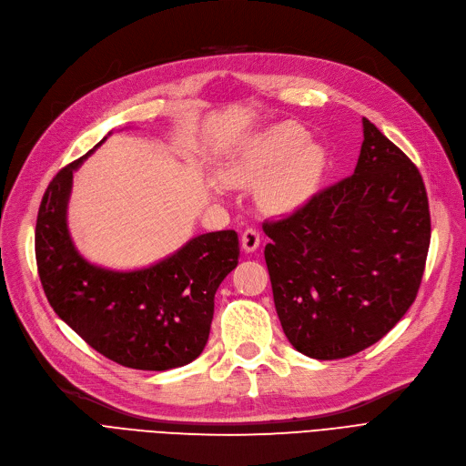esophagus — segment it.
<instances>
[{
    "label": "esophagus",
    "instance_id": "obj_1",
    "mask_svg": "<svg viewBox=\"0 0 466 466\" xmlns=\"http://www.w3.org/2000/svg\"><path fill=\"white\" fill-rule=\"evenodd\" d=\"M259 244H261V234H259V230L246 228L244 234H242V248H244L248 253H251V251H255L257 248H259Z\"/></svg>",
    "mask_w": 466,
    "mask_h": 466
}]
</instances>
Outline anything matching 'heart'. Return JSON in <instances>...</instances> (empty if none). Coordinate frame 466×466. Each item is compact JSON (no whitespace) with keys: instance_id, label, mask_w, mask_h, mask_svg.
<instances>
[{"instance_id":"1","label":"heart","mask_w":466,"mask_h":466,"mask_svg":"<svg viewBox=\"0 0 466 466\" xmlns=\"http://www.w3.org/2000/svg\"><path fill=\"white\" fill-rule=\"evenodd\" d=\"M324 168V153L305 144V132L296 125H279L251 137L224 168L232 184H263L261 199L267 209L286 213L309 196Z\"/></svg>"}]
</instances>
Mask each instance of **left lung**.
Returning <instances> with one entry per match:
<instances>
[{"instance_id":"left-lung-1","label":"left lung","mask_w":466,"mask_h":466,"mask_svg":"<svg viewBox=\"0 0 466 466\" xmlns=\"http://www.w3.org/2000/svg\"><path fill=\"white\" fill-rule=\"evenodd\" d=\"M351 177L265 220L274 307L299 353L332 360L384 338L415 301L430 248L419 168L363 118Z\"/></svg>"}]
</instances>
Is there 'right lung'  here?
I'll list each match as a JSON object with an SVG mask.
<instances>
[{
  "mask_svg": "<svg viewBox=\"0 0 466 466\" xmlns=\"http://www.w3.org/2000/svg\"><path fill=\"white\" fill-rule=\"evenodd\" d=\"M90 153L63 167L40 203L36 265L46 298L88 346L118 365L168 370L192 363L209 339L217 289L238 265V234H201L142 270L90 265L66 228L73 172Z\"/></svg>",
  "mask_w": 466,
  "mask_h": 466,
  "instance_id": "add662e5",
  "label": "right lung"
}]
</instances>
